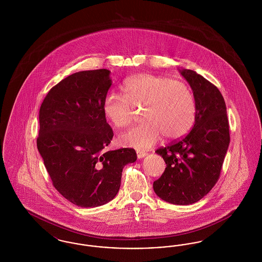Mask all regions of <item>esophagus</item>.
Returning a JSON list of instances; mask_svg holds the SVG:
<instances>
[{
  "label": "esophagus",
  "mask_w": 262,
  "mask_h": 262,
  "mask_svg": "<svg viewBox=\"0 0 262 262\" xmlns=\"http://www.w3.org/2000/svg\"><path fill=\"white\" fill-rule=\"evenodd\" d=\"M137 158L138 159H141V158H143V157H145L147 154H146V152H144V151H137Z\"/></svg>",
  "instance_id": "esophagus-1"
}]
</instances>
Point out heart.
<instances>
[{"label":"heart","instance_id":"b5f03b06","mask_svg":"<svg viewBox=\"0 0 262 262\" xmlns=\"http://www.w3.org/2000/svg\"><path fill=\"white\" fill-rule=\"evenodd\" d=\"M124 95L108 94L103 113L116 127L132 123L134 107H145L143 120L120 137L121 142L137 149H149L161 137L177 139L190 129L195 118V100L186 83L160 75L141 74L128 78Z\"/></svg>","mask_w":262,"mask_h":262}]
</instances>
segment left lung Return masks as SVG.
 <instances>
[{
	"instance_id": "obj_1",
	"label": "left lung",
	"mask_w": 262,
	"mask_h": 262,
	"mask_svg": "<svg viewBox=\"0 0 262 262\" xmlns=\"http://www.w3.org/2000/svg\"><path fill=\"white\" fill-rule=\"evenodd\" d=\"M195 100V121L187 136L155 152L167 167L153 183L155 193L169 203L192 204L217 183L230 143L225 100L214 84L191 70H180Z\"/></svg>"
}]
</instances>
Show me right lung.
<instances>
[{
  "label": "right lung",
  "instance_id": "add662e5",
  "mask_svg": "<svg viewBox=\"0 0 262 262\" xmlns=\"http://www.w3.org/2000/svg\"><path fill=\"white\" fill-rule=\"evenodd\" d=\"M112 85L110 71L69 75L51 88L39 111L37 148L53 186L80 207H97L117 195L133 148L106 151L112 128L103 102Z\"/></svg>",
  "mask_w": 262,
  "mask_h": 262
}]
</instances>
